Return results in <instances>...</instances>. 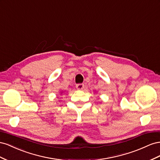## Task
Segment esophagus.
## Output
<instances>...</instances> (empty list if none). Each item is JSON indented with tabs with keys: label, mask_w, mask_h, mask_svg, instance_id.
<instances>
[{
	"label": "esophagus",
	"mask_w": 160,
	"mask_h": 160,
	"mask_svg": "<svg viewBox=\"0 0 160 160\" xmlns=\"http://www.w3.org/2000/svg\"><path fill=\"white\" fill-rule=\"evenodd\" d=\"M84 88V86L83 84H78L76 85V88H77V90H83Z\"/></svg>",
	"instance_id": "34e87169"
}]
</instances>
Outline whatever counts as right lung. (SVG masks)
<instances>
[{
  "label": "right lung",
  "mask_w": 160,
  "mask_h": 160,
  "mask_svg": "<svg viewBox=\"0 0 160 160\" xmlns=\"http://www.w3.org/2000/svg\"><path fill=\"white\" fill-rule=\"evenodd\" d=\"M63 92H64V91H62V92H60V94H62V93H63Z\"/></svg>",
  "instance_id": "obj_1"
}]
</instances>
